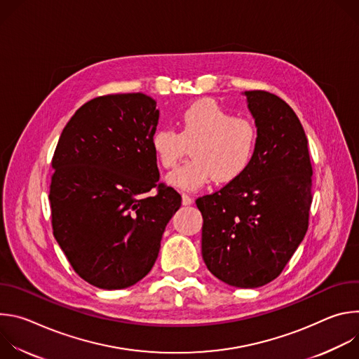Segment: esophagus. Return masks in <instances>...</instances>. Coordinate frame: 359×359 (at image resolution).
Wrapping results in <instances>:
<instances>
[{"instance_id": "obj_1", "label": "esophagus", "mask_w": 359, "mask_h": 359, "mask_svg": "<svg viewBox=\"0 0 359 359\" xmlns=\"http://www.w3.org/2000/svg\"><path fill=\"white\" fill-rule=\"evenodd\" d=\"M182 203H183V206H190V204L193 203V198H191L189 194L183 193V194H182Z\"/></svg>"}]
</instances>
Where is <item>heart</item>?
Returning a JSON list of instances; mask_svg holds the SVG:
<instances>
[{
	"label": "heart",
	"mask_w": 359,
	"mask_h": 359,
	"mask_svg": "<svg viewBox=\"0 0 359 359\" xmlns=\"http://www.w3.org/2000/svg\"><path fill=\"white\" fill-rule=\"evenodd\" d=\"M179 132L155 130L150 144L163 169L175 168L190 146L191 161L173 170L168 182L196 190L215 179L226 184L241 177L259 147V128L247 116H233L213 99H200L179 118Z\"/></svg>",
	"instance_id": "1"
}]
</instances>
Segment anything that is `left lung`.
Here are the masks:
<instances>
[{
  "mask_svg": "<svg viewBox=\"0 0 359 359\" xmlns=\"http://www.w3.org/2000/svg\"><path fill=\"white\" fill-rule=\"evenodd\" d=\"M259 147L247 172L196 200L201 254L223 283L257 288L276 280L309 230L313 165L309 140L287 102L247 90Z\"/></svg>",
  "mask_w": 359,
  "mask_h": 359,
  "instance_id": "8db88e82",
  "label": "left lung"
}]
</instances>
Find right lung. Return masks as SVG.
<instances>
[{
	"mask_svg": "<svg viewBox=\"0 0 359 359\" xmlns=\"http://www.w3.org/2000/svg\"><path fill=\"white\" fill-rule=\"evenodd\" d=\"M159 121L144 93L83 104L64 128L49 186L54 237L74 271L104 290L136 284L155 264L182 196L159 183L150 139ZM155 196H146L151 189Z\"/></svg>",
	"mask_w": 359,
	"mask_h": 359,
	"instance_id": "obj_1",
	"label": "right lung"
}]
</instances>
